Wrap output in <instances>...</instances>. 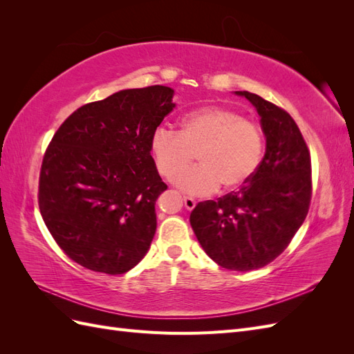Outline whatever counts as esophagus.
Returning <instances> with one entry per match:
<instances>
[{
	"label": "esophagus",
	"instance_id": "1",
	"mask_svg": "<svg viewBox=\"0 0 354 354\" xmlns=\"http://www.w3.org/2000/svg\"><path fill=\"white\" fill-rule=\"evenodd\" d=\"M183 201H185V207H186L187 209H194V208H195V205H196V201H195L194 198H190V196H183Z\"/></svg>",
	"mask_w": 354,
	"mask_h": 354
}]
</instances>
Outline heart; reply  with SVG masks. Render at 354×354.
<instances>
[{"label":"heart","instance_id":"1","mask_svg":"<svg viewBox=\"0 0 354 354\" xmlns=\"http://www.w3.org/2000/svg\"><path fill=\"white\" fill-rule=\"evenodd\" d=\"M151 152L160 176L173 177L198 153L201 164L178 174L173 181L194 195H209L220 185L239 189L259 169L264 153L260 127L229 108L202 106L181 118V130H155Z\"/></svg>","mask_w":354,"mask_h":354}]
</instances>
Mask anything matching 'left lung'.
<instances>
[{"label": "left lung", "instance_id": "obj_1", "mask_svg": "<svg viewBox=\"0 0 354 354\" xmlns=\"http://www.w3.org/2000/svg\"><path fill=\"white\" fill-rule=\"evenodd\" d=\"M261 116L266 153L238 192L199 202L190 224L223 269L250 272L279 257L301 227L312 199V159L292 116L250 91H236Z\"/></svg>", "mask_w": 354, "mask_h": 354}]
</instances>
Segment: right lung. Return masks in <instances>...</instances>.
Masks as SVG:
<instances>
[{
  "mask_svg": "<svg viewBox=\"0 0 354 354\" xmlns=\"http://www.w3.org/2000/svg\"><path fill=\"white\" fill-rule=\"evenodd\" d=\"M173 94L164 85L118 91L81 106L53 136L38 205L53 239L85 269L122 274L151 246L155 203L167 190L151 140Z\"/></svg>",
  "mask_w": 354,
  "mask_h": 354,
  "instance_id": "right-lung-1",
  "label": "right lung"
}]
</instances>
